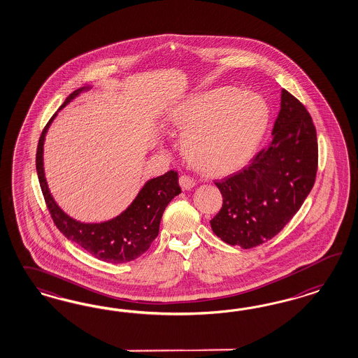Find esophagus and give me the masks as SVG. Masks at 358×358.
I'll return each instance as SVG.
<instances>
[{
    "instance_id": "34e87169",
    "label": "esophagus",
    "mask_w": 358,
    "mask_h": 358,
    "mask_svg": "<svg viewBox=\"0 0 358 358\" xmlns=\"http://www.w3.org/2000/svg\"><path fill=\"white\" fill-rule=\"evenodd\" d=\"M180 186H181V189L182 190H190V189H193L195 186L194 180H192L190 177H187V176H181L180 177Z\"/></svg>"
}]
</instances>
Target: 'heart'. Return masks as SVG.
<instances>
[{
  "mask_svg": "<svg viewBox=\"0 0 358 358\" xmlns=\"http://www.w3.org/2000/svg\"><path fill=\"white\" fill-rule=\"evenodd\" d=\"M168 120L182 132L187 163L205 176L223 177L248 163L266 130L269 108L257 93L217 87L180 102Z\"/></svg>",
  "mask_w": 358,
  "mask_h": 358,
  "instance_id": "obj_1",
  "label": "heart"
}]
</instances>
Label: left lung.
Instances as JSON below:
<instances>
[{
	"label": "left lung",
	"instance_id": "obj_1",
	"mask_svg": "<svg viewBox=\"0 0 358 358\" xmlns=\"http://www.w3.org/2000/svg\"><path fill=\"white\" fill-rule=\"evenodd\" d=\"M317 141L303 105L282 89L281 108L269 145L243 172L215 182L223 206L210 220L229 245L250 250L274 238L301 208L314 186Z\"/></svg>",
	"mask_w": 358,
	"mask_h": 358
}]
</instances>
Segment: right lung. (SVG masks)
<instances>
[{
    "label": "right lung",
    "instance_id": "add662e5",
    "mask_svg": "<svg viewBox=\"0 0 358 358\" xmlns=\"http://www.w3.org/2000/svg\"><path fill=\"white\" fill-rule=\"evenodd\" d=\"M89 89L90 87H83L71 93L45 124L36 150V173L50 214L56 227L60 229L65 238L76 243L98 260L124 264L141 256L159 235L160 220L165 207L176 195L181 193L178 174L169 171L160 177L148 180L124 211L105 222L84 223L64 213L56 203L45 181L44 139L57 113Z\"/></svg>",
    "mask_w": 358,
    "mask_h": 358
}]
</instances>
